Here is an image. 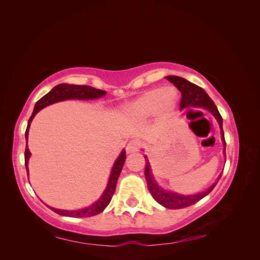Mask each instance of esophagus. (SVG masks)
<instances>
[{
	"label": "esophagus",
	"instance_id": "esophagus-1",
	"mask_svg": "<svg viewBox=\"0 0 260 260\" xmlns=\"http://www.w3.org/2000/svg\"><path fill=\"white\" fill-rule=\"evenodd\" d=\"M141 147V144L138 140H131L130 142L127 144V147H125V149H127V153H136L138 152L139 149Z\"/></svg>",
	"mask_w": 260,
	"mask_h": 260
}]
</instances>
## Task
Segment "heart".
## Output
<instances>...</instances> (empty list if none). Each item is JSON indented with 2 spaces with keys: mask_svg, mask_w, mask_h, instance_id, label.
<instances>
[{
  "mask_svg": "<svg viewBox=\"0 0 260 260\" xmlns=\"http://www.w3.org/2000/svg\"><path fill=\"white\" fill-rule=\"evenodd\" d=\"M178 94L174 88H154L143 94L125 107V113L130 118L143 119L153 115L156 111L168 114L175 108Z\"/></svg>",
  "mask_w": 260,
  "mask_h": 260,
  "instance_id": "1",
  "label": "heart"
}]
</instances>
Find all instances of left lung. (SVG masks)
<instances>
[{
  "label": "left lung",
  "instance_id": "obj_1",
  "mask_svg": "<svg viewBox=\"0 0 260 260\" xmlns=\"http://www.w3.org/2000/svg\"><path fill=\"white\" fill-rule=\"evenodd\" d=\"M166 79L169 80L171 83H174L175 86H177L178 90L181 92V96H182L180 101L181 108H185L188 106H202L208 109V111L216 117V119L220 125V129H221L223 153L225 155V140H224V133L222 129V117L218 112V108L215 105L214 101L208 96V94L204 91L201 86L187 81L183 79V78L178 77V76H168L166 77ZM145 164L146 165H145L144 175L147 182L148 191L152 194L153 199L157 203H159L161 206L166 207L168 209H180V208H184L187 206L194 205L196 202L201 201L202 199L205 198L206 195H208L212 190H214V187L218 183L217 181V182L212 184L207 191L195 194V195H180L174 192L164 191L162 188H160L158 185H157V183L154 181V178L151 174V167H149L146 156H145ZM221 176L222 175L219 176L218 180L221 178Z\"/></svg>",
  "mask_w": 260,
  "mask_h": 260
}]
</instances>
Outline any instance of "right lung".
Returning a JSON list of instances; mask_svg holds the SVG:
<instances>
[{
	"label": "right lung",
	"instance_id": "obj_1",
	"mask_svg": "<svg viewBox=\"0 0 260 260\" xmlns=\"http://www.w3.org/2000/svg\"><path fill=\"white\" fill-rule=\"evenodd\" d=\"M106 91L100 90V89H95L93 86L90 85H78V84H67V83H61L53 88L48 94H45L43 98H41L39 100L36 105H35V109L34 113L31 115V117L29 118L28 121V125L26 129V149H25V166H26V170H27V175H28V160L30 157V152L29 148L27 145V140H28V131H29V127L30 123L32 121L34 117L36 116V114L38 112H40L42 108H44L45 106H49L53 103H56V102H60V101H65V100H69V99H77V100H92V99H98L105 95ZM125 160V152L122 151L121 154L118 157L117 160L114 164V167L112 169L111 172V177H109L108 180V184L105 188L104 193L102 194L101 198L99 199V201H96L94 204H92L91 206L86 207V208H82V209H78V210H62V209H56L50 207L54 212L60 215V216H66V217H74V218H84V217H92L99 215L100 212L103 211L107 205L111 202L113 195L115 193L116 190V184H117V180L119 178V175L121 172L122 166Z\"/></svg>",
	"mask_w": 260,
	"mask_h": 260
}]
</instances>
